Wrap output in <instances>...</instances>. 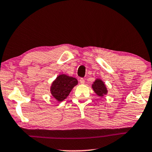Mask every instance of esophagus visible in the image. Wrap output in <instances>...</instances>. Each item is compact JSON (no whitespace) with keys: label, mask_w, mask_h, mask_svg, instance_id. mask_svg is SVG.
<instances>
[{"label":"esophagus","mask_w":152,"mask_h":152,"mask_svg":"<svg viewBox=\"0 0 152 152\" xmlns=\"http://www.w3.org/2000/svg\"><path fill=\"white\" fill-rule=\"evenodd\" d=\"M85 79H84V78H80V83L81 84V85H84V84H85Z\"/></svg>","instance_id":"obj_1"}]
</instances>
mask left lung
<instances>
[{
	"mask_svg": "<svg viewBox=\"0 0 152 152\" xmlns=\"http://www.w3.org/2000/svg\"><path fill=\"white\" fill-rule=\"evenodd\" d=\"M92 87L96 94L99 96V97H103V95L107 94V91L106 87H105V84L100 79H97L94 82Z\"/></svg>",
	"mask_w": 152,
	"mask_h": 152,
	"instance_id": "8db88e82",
	"label": "left lung"
}]
</instances>
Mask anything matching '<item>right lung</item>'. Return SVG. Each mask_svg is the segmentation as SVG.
Here are the masks:
<instances>
[{
  "label": "right lung",
  "mask_w": 152,
  "mask_h": 152,
  "mask_svg": "<svg viewBox=\"0 0 152 152\" xmlns=\"http://www.w3.org/2000/svg\"><path fill=\"white\" fill-rule=\"evenodd\" d=\"M77 84L78 80L75 78L61 74L57 76L56 80L53 83L50 92L57 101L62 102L69 95L72 89Z\"/></svg>",
  "instance_id": "1"
}]
</instances>
